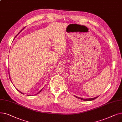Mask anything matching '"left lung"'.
<instances>
[{
  "label": "left lung",
  "mask_w": 122,
  "mask_h": 122,
  "mask_svg": "<svg viewBox=\"0 0 122 122\" xmlns=\"http://www.w3.org/2000/svg\"><path fill=\"white\" fill-rule=\"evenodd\" d=\"M74 96H75V97H76V98H79V99H81V100H84V101H87L93 100H94V99H96L97 98V97H99V96H98V97H94V98H86V99H85V98H81V97H76V96H75V95H74Z\"/></svg>",
  "instance_id": "8db88e82"
}]
</instances>
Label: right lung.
<instances>
[{"mask_svg":"<svg viewBox=\"0 0 122 122\" xmlns=\"http://www.w3.org/2000/svg\"><path fill=\"white\" fill-rule=\"evenodd\" d=\"M24 28H25H25H23V29H22V30H21V31H20V32H21V31H22V30H24ZM18 33V34H19V33ZM10 74V73H9V78H10V81H11V82H12V81H11V79H10V74ZM12 84H13V83H12ZM15 88H16V87H15ZM43 88H42V89H41V91H40V92H38V93H37V94H38V93H40V92H41V91H42V89H43ZM16 89H17V91H18V92H20V93H22V94H24V93H23V92H20V91H19V90H18V89H17V88H16ZM28 96H30V95H28Z\"/></svg>","mask_w":122,"mask_h":122,"instance_id":"obj_1","label":"right lung"}]
</instances>
